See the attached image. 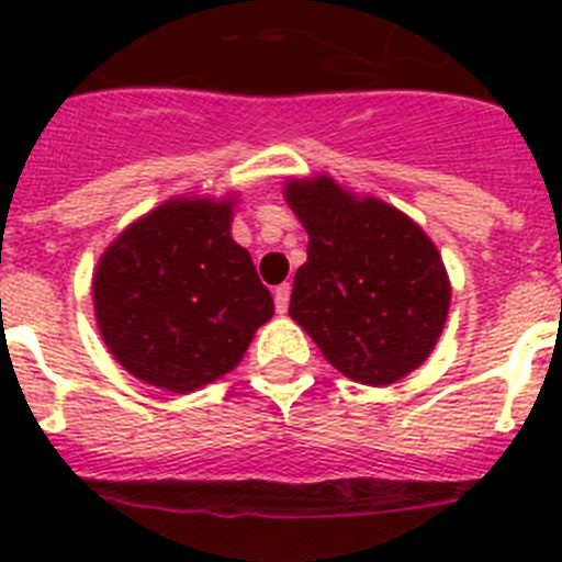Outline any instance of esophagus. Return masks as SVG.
Returning a JSON list of instances; mask_svg holds the SVG:
<instances>
[{"mask_svg": "<svg viewBox=\"0 0 562 562\" xmlns=\"http://www.w3.org/2000/svg\"><path fill=\"white\" fill-rule=\"evenodd\" d=\"M290 292H292V286H290V284H278L276 290H272V297H276V310H278V315H284L286 306H290Z\"/></svg>", "mask_w": 562, "mask_h": 562, "instance_id": "1", "label": "esophagus"}]
</instances>
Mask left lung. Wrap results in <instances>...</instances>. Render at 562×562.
<instances>
[{"instance_id":"8db88e82","label":"left lung","mask_w":562,"mask_h":562,"mask_svg":"<svg viewBox=\"0 0 562 562\" xmlns=\"http://www.w3.org/2000/svg\"><path fill=\"white\" fill-rule=\"evenodd\" d=\"M284 196L310 233L292 281V321L362 385H391L419 369L450 310V278L428 233L326 173L286 180Z\"/></svg>"}]
</instances>
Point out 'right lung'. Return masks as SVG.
<instances>
[{"mask_svg": "<svg viewBox=\"0 0 562 562\" xmlns=\"http://www.w3.org/2000/svg\"><path fill=\"white\" fill-rule=\"evenodd\" d=\"M231 193L173 196L103 250L92 304L106 349L137 380L191 394L233 371L272 295L231 236Z\"/></svg>", "mask_w": 562, "mask_h": 562, "instance_id": "1", "label": "right lung"}]
</instances>
